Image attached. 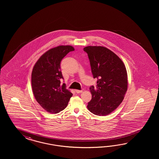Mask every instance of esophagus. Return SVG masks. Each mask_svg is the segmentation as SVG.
<instances>
[{
  "label": "esophagus",
  "instance_id": "1",
  "mask_svg": "<svg viewBox=\"0 0 159 159\" xmlns=\"http://www.w3.org/2000/svg\"><path fill=\"white\" fill-rule=\"evenodd\" d=\"M75 92H76L77 93H82V90H75Z\"/></svg>",
  "mask_w": 159,
  "mask_h": 159
}]
</instances>
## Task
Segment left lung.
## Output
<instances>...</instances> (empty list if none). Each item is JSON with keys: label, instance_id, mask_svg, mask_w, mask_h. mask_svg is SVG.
<instances>
[{"label": "left lung", "instance_id": "8db88e82", "mask_svg": "<svg viewBox=\"0 0 159 159\" xmlns=\"http://www.w3.org/2000/svg\"><path fill=\"white\" fill-rule=\"evenodd\" d=\"M83 50L88 55L93 77L97 79L96 87H90L92 98L87 108L97 116L108 115L120 105L127 91L125 65L106 47L89 46Z\"/></svg>", "mask_w": 159, "mask_h": 159}]
</instances>
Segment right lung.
<instances>
[{
    "mask_svg": "<svg viewBox=\"0 0 159 159\" xmlns=\"http://www.w3.org/2000/svg\"><path fill=\"white\" fill-rule=\"evenodd\" d=\"M74 48L60 45L50 49L39 58L33 69L31 85L35 98L45 110L57 114L67 106L72 93L66 89L61 70V62Z\"/></svg>",
    "mask_w": 159,
    "mask_h": 159,
    "instance_id": "obj_1",
    "label": "right lung"
}]
</instances>
